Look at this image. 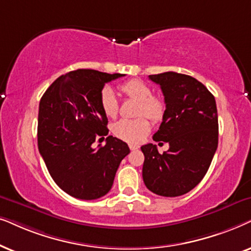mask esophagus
Masks as SVG:
<instances>
[{"instance_id":"esophagus-1","label":"esophagus","mask_w":251,"mask_h":251,"mask_svg":"<svg viewBox=\"0 0 251 251\" xmlns=\"http://www.w3.org/2000/svg\"><path fill=\"white\" fill-rule=\"evenodd\" d=\"M129 149H131V150H136V149H139V146L129 145Z\"/></svg>"}]
</instances>
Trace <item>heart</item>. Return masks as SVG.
<instances>
[{
	"instance_id": "obj_1",
	"label": "heart",
	"mask_w": 251,
	"mask_h": 251,
	"mask_svg": "<svg viewBox=\"0 0 251 251\" xmlns=\"http://www.w3.org/2000/svg\"><path fill=\"white\" fill-rule=\"evenodd\" d=\"M122 92L128 99L139 102L134 119H119L112 125V133L117 138L129 143H140L150 132L149 118L152 123H160L165 116V102L153 96L152 88L148 83L139 79H132L124 82L120 87ZM100 105L105 116L115 118L119 110L118 99L110 87H104L100 94ZM145 117H143V116Z\"/></svg>"
}]
</instances>
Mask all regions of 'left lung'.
I'll return each mask as SVG.
<instances>
[{"label": "left lung", "instance_id": "obj_1", "mask_svg": "<svg viewBox=\"0 0 251 251\" xmlns=\"http://www.w3.org/2000/svg\"><path fill=\"white\" fill-rule=\"evenodd\" d=\"M149 79L160 86L166 106L152 139L168 142L170 148L159 153L152 143L141 147L142 178L150 192L176 198L198 186L211 164L218 147L216 100L190 75L164 72Z\"/></svg>", "mask_w": 251, "mask_h": 251}]
</instances>
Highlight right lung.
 <instances>
[{
    "label": "right lung",
    "mask_w": 251,
    "mask_h": 251,
    "mask_svg": "<svg viewBox=\"0 0 251 251\" xmlns=\"http://www.w3.org/2000/svg\"><path fill=\"white\" fill-rule=\"evenodd\" d=\"M124 75L75 70L56 79L40 101L39 151L53 181L73 198L96 200L108 194L120 162L129 153L127 143L112 135L105 146L93 147L109 133L101 91Z\"/></svg>",
    "instance_id": "add662e5"
}]
</instances>
